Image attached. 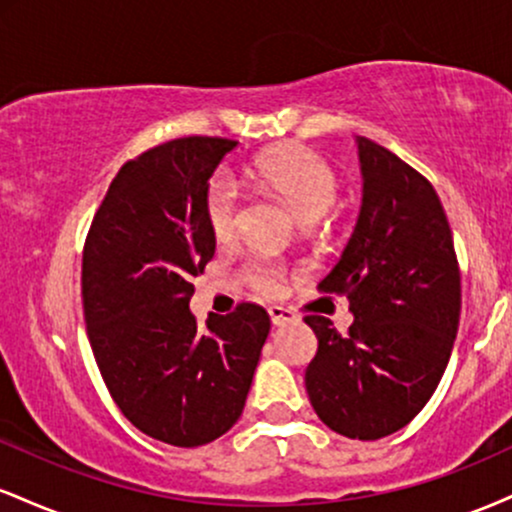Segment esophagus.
I'll return each mask as SVG.
<instances>
[{
  "label": "esophagus",
  "instance_id": "34e87169",
  "mask_svg": "<svg viewBox=\"0 0 512 512\" xmlns=\"http://www.w3.org/2000/svg\"><path fill=\"white\" fill-rule=\"evenodd\" d=\"M269 317H272V325L276 327L289 325V322L298 320L296 313H293L291 308H284V305H272V308H269Z\"/></svg>",
  "mask_w": 512,
  "mask_h": 512
}]
</instances>
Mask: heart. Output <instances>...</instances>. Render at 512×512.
Wrapping results in <instances>:
<instances>
[{
    "mask_svg": "<svg viewBox=\"0 0 512 512\" xmlns=\"http://www.w3.org/2000/svg\"><path fill=\"white\" fill-rule=\"evenodd\" d=\"M252 175L262 187L284 199L303 223H313L325 216L339 197V180L330 163L303 146L264 154L252 166ZM240 214H243V190L231 173L221 170L207 182L204 192V216L211 236L219 243L236 238ZM243 276L257 293L276 296L284 291L286 264L257 252L245 264Z\"/></svg>",
    "mask_w": 512,
    "mask_h": 512,
    "instance_id": "b5f03b06",
    "label": "heart"
}]
</instances>
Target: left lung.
<instances>
[{
    "label": "left lung",
    "instance_id": "left-lung-1",
    "mask_svg": "<svg viewBox=\"0 0 512 512\" xmlns=\"http://www.w3.org/2000/svg\"><path fill=\"white\" fill-rule=\"evenodd\" d=\"M363 207L342 260L317 291L349 298L354 325L305 315L317 354L305 368L332 431L378 440L407 426L443 378L460 325V264L443 204L419 170L358 137Z\"/></svg>",
    "mask_w": 512,
    "mask_h": 512
}]
</instances>
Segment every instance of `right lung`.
Segmentation results:
<instances>
[{"label": "right lung", "mask_w": 512, "mask_h": 512, "mask_svg": "<svg viewBox=\"0 0 512 512\" xmlns=\"http://www.w3.org/2000/svg\"><path fill=\"white\" fill-rule=\"evenodd\" d=\"M238 142L170 139L117 170L81 257L86 334L117 409L146 436L197 448L243 414L269 334L257 303L190 313L192 279L214 257L207 182Z\"/></svg>", "instance_id": "add662e5"}]
</instances>
